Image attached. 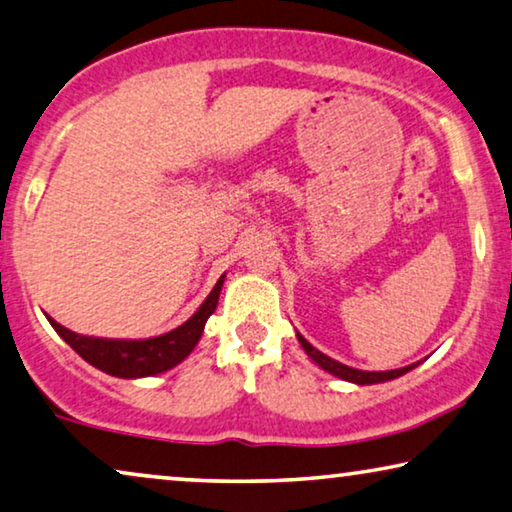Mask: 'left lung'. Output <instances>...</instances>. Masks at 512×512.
Wrapping results in <instances>:
<instances>
[{
    "label": "left lung",
    "mask_w": 512,
    "mask_h": 512,
    "mask_svg": "<svg viewBox=\"0 0 512 512\" xmlns=\"http://www.w3.org/2000/svg\"><path fill=\"white\" fill-rule=\"evenodd\" d=\"M296 338H299L301 347L305 349V354H308L312 361H315L319 368L329 372V375L333 377H340L345 381H352V384H358V386H368V384H381V381H391V379H398L402 375H407L409 370H414L418 363H411L407 365V368H398V370H386V372H365V370H356V368H349V365L335 361V358L326 356L319 352V349H315L310 345L308 340L303 338L301 333H296Z\"/></svg>",
    "instance_id": "left-lung-1"
}]
</instances>
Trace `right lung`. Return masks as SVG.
Listing matches in <instances>:
<instances>
[{"label":"right lung","instance_id":"1","mask_svg":"<svg viewBox=\"0 0 512 512\" xmlns=\"http://www.w3.org/2000/svg\"><path fill=\"white\" fill-rule=\"evenodd\" d=\"M225 276H220L216 287L204 299V303L197 308V312L188 322H183L177 329L156 338L144 340H112V338H91V335H80L64 329L55 319L48 317L64 342H68L75 352H78L89 365L108 372L112 377L121 379H140V377H154L160 372L179 365L183 358L193 352L197 342L202 338L204 324L213 315L218 305L220 289H223Z\"/></svg>","mask_w":512,"mask_h":512}]
</instances>
